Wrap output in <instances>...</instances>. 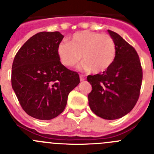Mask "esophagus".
Wrapping results in <instances>:
<instances>
[{"mask_svg":"<svg viewBox=\"0 0 154 154\" xmlns=\"http://www.w3.org/2000/svg\"><path fill=\"white\" fill-rule=\"evenodd\" d=\"M79 77H80V80H81L82 82L84 81V80L85 79V75H79Z\"/></svg>","mask_w":154,"mask_h":154,"instance_id":"obj_1","label":"esophagus"}]
</instances>
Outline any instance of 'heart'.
Returning a JSON list of instances; mask_svg holds the SVG:
<instances>
[{"label":"heart","instance_id":"obj_1","mask_svg":"<svg viewBox=\"0 0 154 154\" xmlns=\"http://www.w3.org/2000/svg\"><path fill=\"white\" fill-rule=\"evenodd\" d=\"M61 62L66 67H73L80 62L83 70L101 73L112 65L116 55V46L109 35L90 31H79L72 35L69 42H62L57 48Z\"/></svg>","mask_w":154,"mask_h":154}]
</instances>
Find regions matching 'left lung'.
Segmentation results:
<instances>
[{"instance_id":"8db88e82","label":"left lung","mask_w":154,"mask_h":154,"mask_svg":"<svg viewBox=\"0 0 154 154\" xmlns=\"http://www.w3.org/2000/svg\"><path fill=\"white\" fill-rule=\"evenodd\" d=\"M116 46L112 65L103 74L87 76L92 89L88 96L91 110L104 119H116L131 111L138 101L143 79L140 60L135 48L108 30Z\"/></svg>"}]
</instances>
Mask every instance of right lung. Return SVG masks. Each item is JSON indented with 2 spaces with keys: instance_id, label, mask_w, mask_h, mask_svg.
Returning a JSON list of instances; mask_svg holds the SVG:
<instances>
[{
  "instance_id": "right-lung-1",
  "label": "right lung",
  "mask_w": 154,
  "mask_h": 154,
  "mask_svg": "<svg viewBox=\"0 0 154 154\" xmlns=\"http://www.w3.org/2000/svg\"><path fill=\"white\" fill-rule=\"evenodd\" d=\"M64 36L42 31L18 50L12 64L11 85L24 111L48 120L63 112L69 92L79 84L76 72L64 66L57 48Z\"/></svg>"
}]
</instances>
